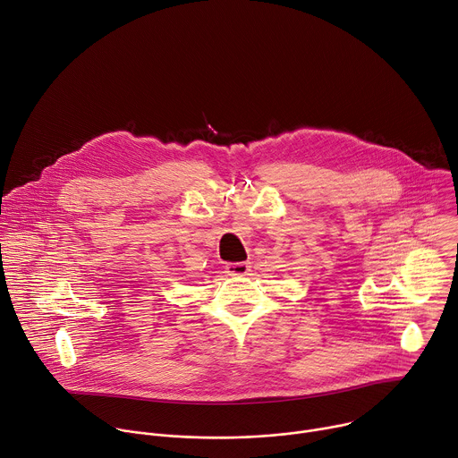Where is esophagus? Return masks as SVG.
Returning <instances> with one entry per match:
<instances>
[{"instance_id": "esophagus-1", "label": "esophagus", "mask_w": 458, "mask_h": 458, "mask_svg": "<svg viewBox=\"0 0 458 458\" xmlns=\"http://www.w3.org/2000/svg\"><path fill=\"white\" fill-rule=\"evenodd\" d=\"M225 269L232 276H244L250 273L251 266H250V262H230V264H226Z\"/></svg>"}]
</instances>
